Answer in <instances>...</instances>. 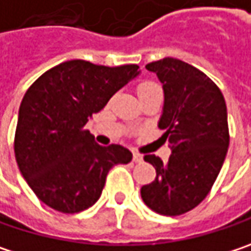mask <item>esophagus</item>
<instances>
[{
    "instance_id": "1",
    "label": "esophagus",
    "mask_w": 251,
    "mask_h": 251,
    "mask_svg": "<svg viewBox=\"0 0 251 251\" xmlns=\"http://www.w3.org/2000/svg\"><path fill=\"white\" fill-rule=\"evenodd\" d=\"M133 161L134 163H141L143 161V155L140 152H133Z\"/></svg>"
}]
</instances>
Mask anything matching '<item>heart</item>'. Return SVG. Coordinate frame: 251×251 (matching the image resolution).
Here are the masks:
<instances>
[{
    "instance_id": "1",
    "label": "heart",
    "mask_w": 251,
    "mask_h": 251,
    "mask_svg": "<svg viewBox=\"0 0 251 251\" xmlns=\"http://www.w3.org/2000/svg\"><path fill=\"white\" fill-rule=\"evenodd\" d=\"M158 87L155 85V84H152V82H143V84H140V87H138V94H141V93H147V91H152V90H157Z\"/></svg>"
}]
</instances>
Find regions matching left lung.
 Here are the masks:
<instances>
[{
	"label": "left lung",
	"instance_id": "8db88e82",
	"mask_svg": "<svg viewBox=\"0 0 251 251\" xmlns=\"http://www.w3.org/2000/svg\"><path fill=\"white\" fill-rule=\"evenodd\" d=\"M146 68L163 84L158 127L171 154L167 163L144 155L157 176L141 187V199L158 214L180 216L206 199L222 170L230 143L227 107L219 87L190 64L167 57Z\"/></svg>",
	"mask_w": 251,
	"mask_h": 251
}]
</instances>
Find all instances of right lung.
I'll return each instance as SVG.
<instances>
[{"mask_svg":"<svg viewBox=\"0 0 251 251\" xmlns=\"http://www.w3.org/2000/svg\"><path fill=\"white\" fill-rule=\"evenodd\" d=\"M138 74L135 64L71 60L45 71L28 88L14 151L23 177L44 204L68 214L87 210L100 199L110 169L131 161L126 147L97 144L85 124Z\"/></svg>","mask_w":251,"mask_h":251,"instance_id":"obj_1","label":"right lung"}]
</instances>
